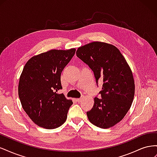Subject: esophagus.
Here are the masks:
<instances>
[{
	"label": "esophagus",
	"mask_w": 157,
	"mask_h": 157,
	"mask_svg": "<svg viewBox=\"0 0 157 157\" xmlns=\"http://www.w3.org/2000/svg\"><path fill=\"white\" fill-rule=\"evenodd\" d=\"M83 98H84V96H82V97H81V98H78V99H77V101H78V102H80V101H81L82 99H83Z\"/></svg>",
	"instance_id": "1"
}]
</instances>
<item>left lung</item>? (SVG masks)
Instances as JSON below:
<instances>
[{"label": "left lung", "mask_w": 157, "mask_h": 157, "mask_svg": "<svg viewBox=\"0 0 157 157\" xmlns=\"http://www.w3.org/2000/svg\"><path fill=\"white\" fill-rule=\"evenodd\" d=\"M76 54L92 69L96 82H103L101 99L95 98L86 113L89 121L101 128L113 127L123 119L134 100L135 84L129 65L116 46L103 42L80 46Z\"/></svg>", "instance_id": "8db88e82"}]
</instances>
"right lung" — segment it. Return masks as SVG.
<instances>
[{
	"label": "right lung",
	"instance_id": "right-lung-1",
	"mask_svg": "<svg viewBox=\"0 0 157 157\" xmlns=\"http://www.w3.org/2000/svg\"><path fill=\"white\" fill-rule=\"evenodd\" d=\"M75 48L50 50L33 56L22 71L18 95L23 110L40 127L54 129L67 119L73 101L63 94L61 73L75 54Z\"/></svg>",
	"mask_w": 157,
	"mask_h": 157
}]
</instances>
